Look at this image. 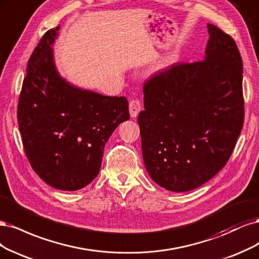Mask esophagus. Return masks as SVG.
Here are the masks:
<instances>
[{"label": "esophagus", "instance_id": "34e87169", "mask_svg": "<svg viewBox=\"0 0 259 259\" xmlns=\"http://www.w3.org/2000/svg\"><path fill=\"white\" fill-rule=\"evenodd\" d=\"M141 108H142V105H141V102L139 101V100H131L130 103H129V112H130V116L132 118H136L138 114L141 112Z\"/></svg>", "mask_w": 259, "mask_h": 259}]
</instances>
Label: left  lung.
Instances as JSON below:
<instances>
[{
    "label": "left lung",
    "mask_w": 259,
    "mask_h": 259,
    "mask_svg": "<svg viewBox=\"0 0 259 259\" xmlns=\"http://www.w3.org/2000/svg\"><path fill=\"white\" fill-rule=\"evenodd\" d=\"M203 61L177 63L146 80L139 114L149 177L175 193L195 189L227 163L244 120L242 58L214 24Z\"/></svg>",
    "instance_id": "left-lung-1"
}]
</instances>
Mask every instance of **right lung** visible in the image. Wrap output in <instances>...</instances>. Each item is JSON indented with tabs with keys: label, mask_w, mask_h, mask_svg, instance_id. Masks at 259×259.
Returning a JSON list of instances; mask_svg holds the SVG:
<instances>
[{
	"label": "right lung",
	"mask_w": 259,
	"mask_h": 259,
	"mask_svg": "<svg viewBox=\"0 0 259 259\" xmlns=\"http://www.w3.org/2000/svg\"><path fill=\"white\" fill-rule=\"evenodd\" d=\"M48 30L32 53L18 101L24 153L38 177L60 190H78L101 168L104 146L129 119L124 97H106L71 85L58 73Z\"/></svg>",
	"instance_id": "add662e5"
}]
</instances>
